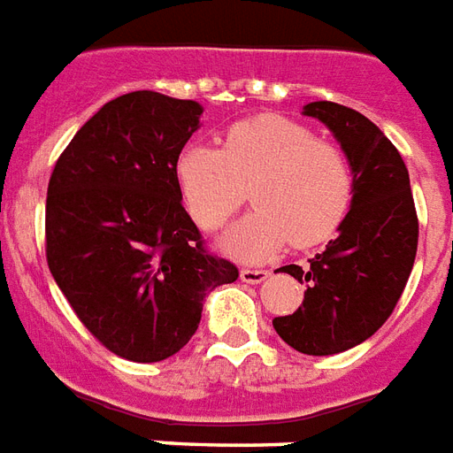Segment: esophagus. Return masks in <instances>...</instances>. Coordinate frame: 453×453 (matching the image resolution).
Here are the masks:
<instances>
[{
	"label": "esophagus",
	"mask_w": 453,
	"mask_h": 453,
	"mask_svg": "<svg viewBox=\"0 0 453 453\" xmlns=\"http://www.w3.org/2000/svg\"><path fill=\"white\" fill-rule=\"evenodd\" d=\"M240 278H242L244 283H250V286H257V283H261V280H266V278H269V271L242 269V271H240Z\"/></svg>",
	"instance_id": "1"
}]
</instances>
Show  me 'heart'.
Returning a JSON list of instances; mask_svg holds the SVG:
<instances>
[{
    "label": "heart",
    "mask_w": 453,
    "mask_h": 453,
    "mask_svg": "<svg viewBox=\"0 0 453 453\" xmlns=\"http://www.w3.org/2000/svg\"><path fill=\"white\" fill-rule=\"evenodd\" d=\"M184 203L203 230H218L247 199L257 209L226 237L242 259H264L290 240L326 242L348 216L353 170L346 153L304 124L259 115L233 124L220 149L189 143L177 156Z\"/></svg>",
    "instance_id": "obj_1"
}]
</instances>
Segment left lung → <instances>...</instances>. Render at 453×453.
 Here are the masks:
<instances>
[{"mask_svg":"<svg viewBox=\"0 0 453 453\" xmlns=\"http://www.w3.org/2000/svg\"><path fill=\"white\" fill-rule=\"evenodd\" d=\"M303 115L319 119L341 143L353 199L338 237L307 269H280L307 290L297 311L276 317L273 329L300 353L336 355L367 341L396 307L418 252V216L408 167L377 124L329 100L307 103Z\"/></svg>","mask_w":453,"mask_h":453,"instance_id":"obj_1","label":"left lung"}]
</instances>
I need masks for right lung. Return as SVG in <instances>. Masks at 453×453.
Segmentation results:
<instances>
[{"label":"right lung","instance_id":"add662e5","mask_svg":"<svg viewBox=\"0 0 453 453\" xmlns=\"http://www.w3.org/2000/svg\"><path fill=\"white\" fill-rule=\"evenodd\" d=\"M203 107L153 90L110 100L76 132L48 184L45 252L83 326L132 363H160L196 334L237 266L209 254L182 206L177 156Z\"/></svg>","mask_w":453,"mask_h":453}]
</instances>
